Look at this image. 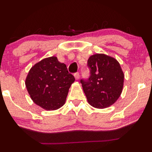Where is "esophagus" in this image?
Instances as JSON below:
<instances>
[{"instance_id":"1","label":"esophagus","mask_w":152,"mask_h":152,"mask_svg":"<svg viewBox=\"0 0 152 152\" xmlns=\"http://www.w3.org/2000/svg\"><path fill=\"white\" fill-rule=\"evenodd\" d=\"M74 76H75V79L77 80L78 78H79V76H80L79 72H75V73H74Z\"/></svg>"}]
</instances>
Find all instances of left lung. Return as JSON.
I'll return each instance as SVG.
<instances>
[{
	"label": "left lung",
	"mask_w": 152,
	"mask_h": 152,
	"mask_svg": "<svg viewBox=\"0 0 152 152\" xmlns=\"http://www.w3.org/2000/svg\"><path fill=\"white\" fill-rule=\"evenodd\" d=\"M88 78H82L87 101L96 108L110 106L119 97L124 84V73L117 60L104 54H96L87 60Z\"/></svg>",
	"instance_id": "1"
}]
</instances>
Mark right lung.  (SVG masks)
Returning a JSON list of instances; mask_svg holds the SVG:
<instances>
[{
  "mask_svg": "<svg viewBox=\"0 0 152 152\" xmlns=\"http://www.w3.org/2000/svg\"><path fill=\"white\" fill-rule=\"evenodd\" d=\"M75 80L65 64L56 57L41 60L30 69L26 86L35 104L47 110H55L65 104L69 88Z\"/></svg>",
  "mask_w": 152,
  "mask_h": 152,
  "instance_id": "right-lung-1",
  "label": "right lung"
}]
</instances>
